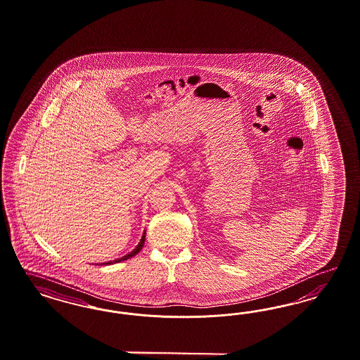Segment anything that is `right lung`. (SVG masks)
<instances>
[{"instance_id":"obj_1","label":"right lung","mask_w":360,"mask_h":360,"mask_svg":"<svg viewBox=\"0 0 360 360\" xmlns=\"http://www.w3.org/2000/svg\"><path fill=\"white\" fill-rule=\"evenodd\" d=\"M144 241H146V232L143 233V236H141V240H140V243L137 244V247L134 248V251H131L129 253H127L125 256H122L120 259H116V260H113V262H107V263H101L100 266H109V264H113V263H120V262H124V260H127V259H131L132 256L134 255H137V253L141 251V248L144 247Z\"/></svg>"}]
</instances>
